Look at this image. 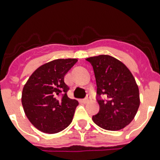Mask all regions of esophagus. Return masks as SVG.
Masks as SVG:
<instances>
[{
  "label": "esophagus",
  "instance_id": "esophagus-1",
  "mask_svg": "<svg viewBox=\"0 0 160 160\" xmlns=\"http://www.w3.org/2000/svg\"><path fill=\"white\" fill-rule=\"evenodd\" d=\"M90 98H91V96H90V95H89V94H88L87 96H86V97H85V99L83 100V101H84V102H85V103L89 102V100H90Z\"/></svg>",
  "mask_w": 160,
  "mask_h": 160
}]
</instances>
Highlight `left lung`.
<instances>
[{"mask_svg": "<svg viewBox=\"0 0 160 160\" xmlns=\"http://www.w3.org/2000/svg\"><path fill=\"white\" fill-rule=\"evenodd\" d=\"M86 60L93 66L100 105L93 121L107 130L123 129L134 119L140 103L134 76L126 65L110 55H100Z\"/></svg>", "mask_w": 160, "mask_h": 160, "instance_id": "8db88e82", "label": "left lung"}]
</instances>
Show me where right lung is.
Wrapping results in <instances>:
<instances>
[{"mask_svg":"<svg viewBox=\"0 0 160 160\" xmlns=\"http://www.w3.org/2000/svg\"><path fill=\"white\" fill-rule=\"evenodd\" d=\"M77 59H58L36 69L24 85L21 103L26 117L36 129L55 134L70 125L79 105L68 97L65 74Z\"/></svg>","mask_w":160,"mask_h":160,"instance_id":"right-lung-1","label":"right lung"}]
</instances>
